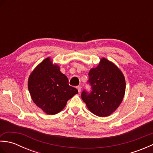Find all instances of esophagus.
Returning a JSON list of instances; mask_svg holds the SVG:
<instances>
[{
	"mask_svg": "<svg viewBox=\"0 0 153 153\" xmlns=\"http://www.w3.org/2000/svg\"><path fill=\"white\" fill-rule=\"evenodd\" d=\"M77 90H78L79 93H81V89H82V87H81V86H77Z\"/></svg>",
	"mask_w": 153,
	"mask_h": 153,
	"instance_id": "obj_1",
	"label": "esophagus"
}]
</instances>
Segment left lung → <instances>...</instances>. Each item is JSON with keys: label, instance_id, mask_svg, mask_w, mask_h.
Segmentation results:
<instances>
[{"label": "left lung", "instance_id": "8db88e82", "mask_svg": "<svg viewBox=\"0 0 153 153\" xmlns=\"http://www.w3.org/2000/svg\"><path fill=\"white\" fill-rule=\"evenodd\" d=\"M89 78L91 91L84 90L82 100L95 115L110 116L118 108L124 97L126 81L123 73L112 62L102 58L98 66L90 70Z\"/></svg>", "mask_w": 153, "mask_h": 153}]
</instances>
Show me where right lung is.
Segmentation results:
<instances>
[{"label": "right lung", "mask_w": 153, "mask_h": 153, "mask_svg": "<svg viewBox=\"0 0 153 153\" xmlns=\"http://www.w3.org/2000/svg\"><path fill=\"white\" fill-rule=\"evenodd\" d=\"M28 89L33 102L47 114L60 112L67 101L78 91L68 84V79L53 64L48 57L42 61L31 73Z\"/></svg>", "instance_id": "right-lung-1"}]
</instances>
